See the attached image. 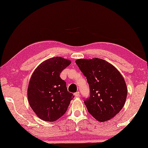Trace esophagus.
I'll list each match as a JSON object with an SVG mask.
<instances>
[{"instance_id": "34e87169", "label": "esophagus", "mask_w": 148, "mask_h": 148, "mask_svg": "<svg viewBox=\"0 0 148 148\" xmlns=\"http://www.w3.org/2000/svg\"><path fill=\"white\" fill-rule=\"evenodd\" d=\"M74 95L76 97H79L80 96V93L79 92H77L76 93H74Z\"/></svg>"}]
</instances>
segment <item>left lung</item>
<instances>
[{
    "label": "left lung",
    "instance_id": "8db88e82",
    "mask_svg": "<svg viewBox=\"0 0 148 148\" xmlns=\"http://www.w3.org/2000/svg\"><path fill=\"white\" fill-rule=\"evenodd\" d=\"M76 64L89 84L90 97L84 99L88 111L101 122L114 117L123 108L127 95L121 74L102 59H79Z\"/></svg>",
    "mask_w": 148,
    "mask_h": 148
}]
</instances>
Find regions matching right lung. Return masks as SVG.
Instances as JSON below:
<instances>
[{"instance_id":"add662e5","label":"right lung","mask_w":148,"mask_h":148,"mask_svg":"<svg viewBox=\"0 0 148 148\" xmlns=\"http://www.w3.org/2000/svg\"><path fill=\"white\" fill-rule=\"evenodd\" d=\"M62 57L49 58L41 63L30 78L27 95L34 112L44 121L53 122L67 111L74 96L69 92L60 74L71 64Z\"/></svg>"}]
</instances>
